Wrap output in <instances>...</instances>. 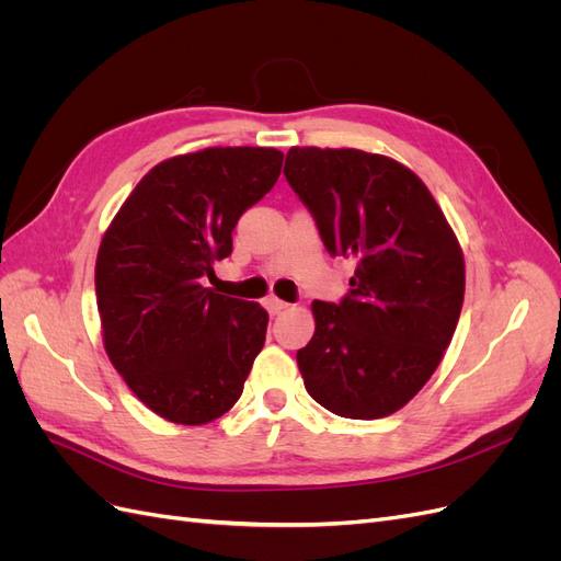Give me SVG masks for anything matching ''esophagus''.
Wrapping results in <instances>:
<instances>
[{
  "instance_id": "obj_1",
  "label": "esophagus",
  "mask_w": 561,
  "mask_h": 561,
  "mask_svg": "<svg viewBox=\"0 0 561 561\" xmlns=\"http://www.w3.org/2000/svg\"><path fill=\"white\" fill-rule=\"evenodd\" d=\"M264 307H266V311H268L271 316H278L280 311H285L287 307H290V304L278 299V297H266V299H264Z\"/></svg>"
}]
</instances>
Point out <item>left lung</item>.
Instances as JSON below:
<instances>
[{
    "instance_id": "obj_1",
    "label": "left lung",
    "mask_w": 561,
    "mask_h": 561,
    "mask_svg": "<svg viewBox=\"0 0 561 561\" xmlns=\"http://www.w3.org/2000/svg\"><path fill=\"white\" fill-rule=\"evenodd\" d=\"M283 175L332 257L358 260L342 299L313 301L304 386L336 416L393 414L431 379L461 316L456 236L426 184L388 157L293 147Z\"/></svg>"
}]
</instances>
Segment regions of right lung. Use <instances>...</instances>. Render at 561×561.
Segmentation results:
<instances>
[{"label": "right lung", "instance_id": "1", "mask_svg": "<svg viewBox=\"0 0 561 561\" xmlns=\"http://www.w3.org/2000/svg\"><path fill=\"white\" fill-rule=\"evenodd\" d=\"M271 147H210L138 182L95 262L105 351L151 412L201 426L241 398L266 339V311L201 280L231 254L241 215L278 182Z\"/></svg>", "mask_w": 561, "mask_h": 561}]
</instances>
